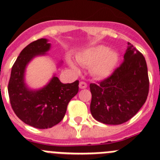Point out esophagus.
<instances>
[{
    "label": "esophagus",
    "mask_w": 160,
    "mask_h": 160,
    "mask_svg": "<svg viewBox=\"0 0 160 160\" xmlns=\"http://www.w3.org/2000/svg\"><path fill=\"white\" fill-rule=\"evenodd\" d=\"M87 87V84L85 82H79V88L80 89H86Z\"/></svg>",
    "instance_id": "esophagus-1"
}]
</instances>
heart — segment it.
Instances as JSON below:
<instances>
[{"label": "heart", "instance_id": "1", "mask_svg": "<svg viewBox=\"0 0 160 160\" xmlns=\"http://www.w3.org/2000/svg\"><path fill=\"white\" fill-rule=\"evenodd\" d=\"M75 60L79 65L90 67V72L93 77L103 78L112 74L119 62V55L107 47L97 45L78 52L75 55ZM67 62L73 70H78L73 61L67 59Z\"/></svg>", "mask_w": 160, "mask_h": 160}]
</instances>
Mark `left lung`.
<instances>
[{
  "label": "left lung",
  "instance_id": "left-lung-1",
  "mask_svg": "<svg viewBox=\"0 0 160 160\" xmlns=\"http://www.w3.org/2000/svg\"><path fill=\"white\" fill-rule=\"evenodd\" d=\"M124 62L110 77L90 85V112L105 124H121L134 117L147 100L149 91L148 67L143 55L128 43Z\"/></svg>",
  "mask_w": 160,
  "mask_h": 160
}]
</instances>
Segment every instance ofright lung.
Listing matches in <instances>:
<instances>
[{"label":"right lung","instance_id":"obj_1","mask_svg":"<svg viewBox=\"0 0 160 160\" xmlns=\"http://www.w3.org/2000/svg\"><path fill=\"white\" fill-rule=\"evenodd\" d=\"M51 48L47 39H39L23 48L12 67L8 86L12 108L23 122L45 129L63 119L70 101L78 92L79 82L63 84L54 75L39 90H32L24 80L25 70L32 59L46 55Z\"/></svg>","mask_w":160,"mask_h":160}]
</instances>
